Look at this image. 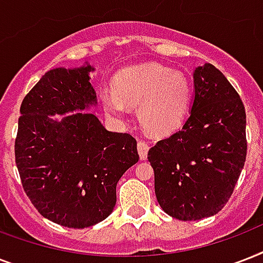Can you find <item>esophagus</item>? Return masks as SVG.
Masks as SVG:
<instances>
[{"instance_id": "34e87169", "label": "esophagus", "mask_w": 263, "mask_h": 263, "mask_svg": "<svg viewBox=\"0 0 263 263\" xmlns=\"http://www.w3.org/2000/svg\"><path fill=\"white\" fill-rule=\"evenodd\" d=\"M147 152H148V144L144 140H139L138 142V153H139L140 160H146L147 158Z\"/></svg>"}]
</instances>
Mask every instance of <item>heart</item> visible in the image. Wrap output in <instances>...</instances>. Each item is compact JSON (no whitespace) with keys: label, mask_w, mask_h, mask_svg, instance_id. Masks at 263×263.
<instances>
[{"label":"heart","mask_w":263,"mask_h":263,"mask_svg":"<svg viewBox=\"0 0 263 263\" xmlns=\"http://www.w3.org/2000/svg\"><path fill=\"white\" fill-rule=\"evenodd\" d=\"M105 110L123 119L127 106L138 107V119L146 131L169 135L181 127L192 102L191 82L161 64L124 68L115 76L113 90L101 94Z\"/></svg>","instance_id":"heart-1"}]
</instances>
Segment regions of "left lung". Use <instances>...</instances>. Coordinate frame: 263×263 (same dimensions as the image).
<instances>
[{"mask_svg": "<svg viewBox=\"0 0 263 263\" xmlns=\"http://www.w3.org/2000/svg\"><path fill=\"white\" fill-rule=\"evenodd\" d=\"M194 102L183 128L148 150L158 203L181 221L224 208L245 166L246 110L228 79L212 64L194 71Z\"/></svg>", "mask_w": 263, "mask_h": 263, "instance_id": "8db88e82", "label": "left lung"}]
</instances>
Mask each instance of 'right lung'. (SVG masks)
<instances>
[{"mask_svg": "<svg viewBox=\"0 0 263 263\" xmlns=\"http://www.w3.org/2000/svg\"><path fill=\"white\" fill-rule=\"evenodd\" d=\"M92 71L84 64L46 72L23 99L14 142L27 196L45 218L68 228L110 216L120 177L139 160L135 138L107 131L86 111L97 105Z\"/></svg>", "mask_w": 263, "mask_h": 263, "instance_id": "obj_1", "label": "right lung"}]
</instances>
